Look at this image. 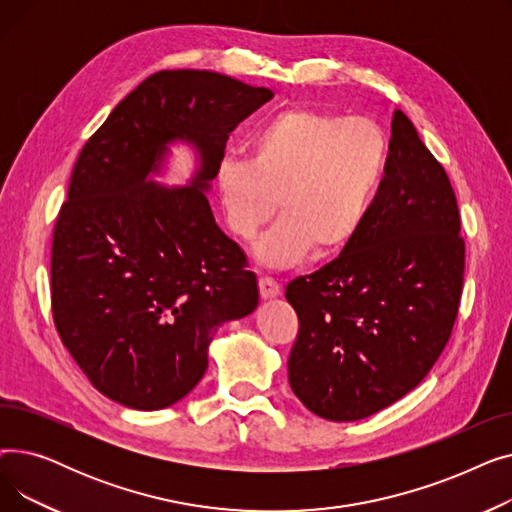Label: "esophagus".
I'll list each match as a JSON object with an SVG mask.
<instances>
[{"instance_id":"34e87169","label":"esophagus","mask_w":512,"mask_h":512,"mask_svg":"<svg viewBox=\"0 0 512 512\" xmlns=\"http://www.w3.org/2000/svg\"><path fill=\"white\" fill-rule=\"evenodd\" d=\"M259 294H261V299H265V301L276 299L280 294V284L274 278L263 276V278H259Z\"/></svg>"}]
</instances>
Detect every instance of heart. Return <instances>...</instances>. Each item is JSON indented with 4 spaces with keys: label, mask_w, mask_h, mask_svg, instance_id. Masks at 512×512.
<instances>
[{
    "label": "heart",
    "mask_w": 512,
    "mask_h": 512,
    "mask_svg": "<svg viewBox=\"0 0 512 512\" xmlns=\"http://www.w3.org/2000/svg\"><path fill=\"white\" fill-rule=\"evenodd\" d=\"M388 166V139L369 118L294 107L267 120L249 143V161L224 157L213 182L226 224L251 240L267 267H290L313 249L326 257L359 234Z\"/></svg>",
    "instance_id": "1"
}]
</instances>
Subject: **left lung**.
Wrapping results in <instances>:
<instances>
[{
	"mask_svg": "<svg viewBox=\"0 0 512 512\" xmlns=\"http://www.w3.org/2000/svg\"><path fill=\"white\" fill-rule=\"evenodd\" d=\"M386 176L355 240L292 280L299 315L288 382L328 421H357L409 394L450 338L465 242L450 180L396 110Z\"/></svg>",
	"mask_w": 512,
	"mask_h": 512,
	"instance_id": "left-lung-1",
	"label": "left lung"
}]
</instances>
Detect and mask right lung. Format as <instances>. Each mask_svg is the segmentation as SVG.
Instances as JSON below:
<instances>
[{"mask_svg":"<svg viewBox=\"0 0 512 512\" xmlns=\"http://www.w3.org/2000/svg\"><path fill=\"white\" fill-rule=\"evenodd\" d=\"M274 97L211 70H161L80 151L51 245V309L89 382L128 409H166L207 369L226 321L259 305L247 257L207 193L228 134ZM200 159L186 187L157 185L169 147Z\"/></svg>","mask_w":512,"mask_h":512,"instance_id":"obj_1","label":"right lung"}]
</instances>
